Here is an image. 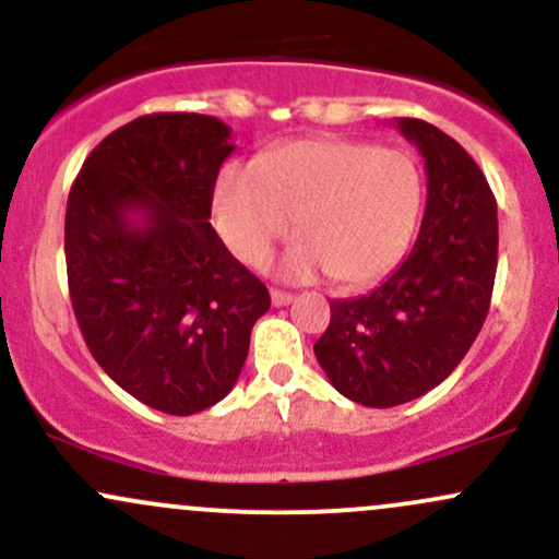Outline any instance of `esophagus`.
Returning a JSON list of instances; mask_svg holds the SVG:
<instances>
[{
	"label": "esophagus",
	"mask_w": 559,
	"mask_h": 559,
	"mask_svg": "<svg viewBox=\"0 0 559 559\" xmlns=\"http://www.w3.org/2000/svg\"><path fill=\"white\" fill-rule=\"evenodd\" d=\"M269 296H272L274 306H287V304H293V298H296L293 293H282V290H272Z\"/></svg>",
	"instance_id": "1"
}]
</instances>
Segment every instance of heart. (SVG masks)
Returning a JSON list of instances; mask_svg holds the SVG:
<instances>
[{
	"label": "heart",
	"instance_id": "1",
	"mask_svg": "<svg viewBox=\"0 0 559 559\" xmlns=\"http://www.w3.org/2000/svg\"><path fill=\"white\" fill-rule=\"evenodd\" d=\"M425 181L406 150L359 140H300L229 163L213 187V224L224 246L261 263L293 229L304 237L277 263L285 280L319 272L367 285L404 259L423 216Z\"/></svg>",
	"mask_w": 559,
	"mask_h": 559
}]
</instances>
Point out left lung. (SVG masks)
<instances>
[{"label":"left lung","mask_w":559,"mask_h":559,"mask_svg":"<svg viewBox=\"0 0 559 559\" xmlns=\"http://www.w3.org/2000/svg\"><path fill=\"white\" fill-rule=\"evenodd\" d=\"M428 174V205L412 253L372 293L330 300L313 343L332 388L388 409L441 385L465 359L491 304L499 222L478 163L432 123L399 118Z\"/></svg>","instance_id":"left-lung-1"}]
</instances>
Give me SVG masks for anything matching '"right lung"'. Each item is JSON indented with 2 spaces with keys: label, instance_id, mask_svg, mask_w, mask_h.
Returning <instances> with one entry per match:
<instances>
[{
  "label": "right lung",
  "instance_id": "obj_1",
  "mask_svg": "<svg viewBox=\"0 0 559 559\" xmlns=\"http://www.w3.org/2000/svg\"><path fill=\"white\" fill-rule=\"evenodd\" d=\"M198 112H153L92 150L68 195V290L94 361L166 415L235 388L269 290L211 227L235 144Z\"/></svg>",
  "mask_w": 559,
  "mask_h": 559
}]
</instances>
